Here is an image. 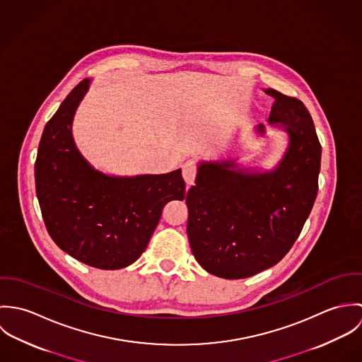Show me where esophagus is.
<instances>
[{"label":"esophagus","instance_id":"obj_1","mask_svg":"<svg viewBox=\"0 0 362 362\" xmlns=\"http://www.w3.org/2000/svg\"><path fill=\"white\" fill-rule=\"evenodd\" d=\"M198 173V165L194 160H187L182 165V177L188 185H192Z\"/></svg>","mask_w":362,"mask_h":362}]
</instances>
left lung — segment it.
I'll return each mask as SVG.
<instances>
[{
	"mask_svg": "<svg viewBox=\"0 0 362 362\" xmlns=\"http://www.w3.org/2000/svg\"><path fill=\"white\" fill-rule=\"evenodd\" d=\"M274 99L269 124L288 135L273 170L241 168L235 160L201 161L187 195V233L207 273L245 279L279 263L298 238L317 194L322 148L310 111L298 99ZM259 135L264 125L259 124Z\"/></svg>",
	"mask_w": 362,
	"mask_h": 362,
	"instance_id": "8db88e82",
	"label": "left lung"
}]
</instances>
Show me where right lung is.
Returning <instances> with one entry per match:
<instances>
[{"label":"right lung","mask_w":362,"mask_h":362,"mask_svg":"<svg viewBox=\"0 0 362 362\" xmlns=\"http://www.w3.org/2000/svg\"><path fill=\"white\" fill-rule=\"evenodd\" d=\"M76 85L47 122L35 164L36 194L52 241L68 255L103 270L122 269L146 250L161 210L185 198L181 168L167 174L108 175L78 151L76 108L90 86Z\"/></svg>","instance_id":"add662e5"}]
</instances>
